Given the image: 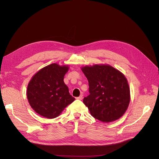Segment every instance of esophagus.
Instances as JSON below:
<instances>
[{"label": "esophagus", "mask_w": 159, "mask_h": 159, "mask_svg": "<svg viewBox=\"0 0 159 159\" xmlns=\"http://www.w3.org/2000/svg\"><path fill=\"white\" fill-rule=\"evenodd\" d=\"M82 98H83V95H82V94H81L79 97H77L76 99H78V100H82Z\"/></svg>", "instance_id": "esophagus-1"}]
</instances>
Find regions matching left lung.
Wrapping results in <instances>:
<instances>
[{"label":"left lung","mask_w":159,"mask_h":159,"mask_svg":"<svg viewBox=\"0 0 159 159\" xmlns=\"http://www.w3.org/2000/svg\"><path fill=\"white\" fill-rule=\"evenodd\" d=\"M82 70L89 82V95L83 102L90 114L105 123L121 118L130 101V90L125 75L107 65L85 66Z\"/></svg>","instance_id":"obj_1"}]
</instances>
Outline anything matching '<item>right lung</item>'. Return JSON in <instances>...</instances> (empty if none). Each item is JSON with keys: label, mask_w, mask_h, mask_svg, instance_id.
Here are the masks:
<instances>
[{"label": "right lung", "mask_w": 159, "mask_h": 159, "mask_svg": "<svg viewBox=\"0 0 159 159\" xmlns=\"http://www.w3.org/2000/svg\"><path fill=\"white\" fill-rule=\"evenodd\" d=\"M68 70L69 66L52 63L39 70L29 82L27 98L31 107L39 115L55 118L74 101L63 82Z\"/></svg>", "instance_id": "1"}]
</instances>
